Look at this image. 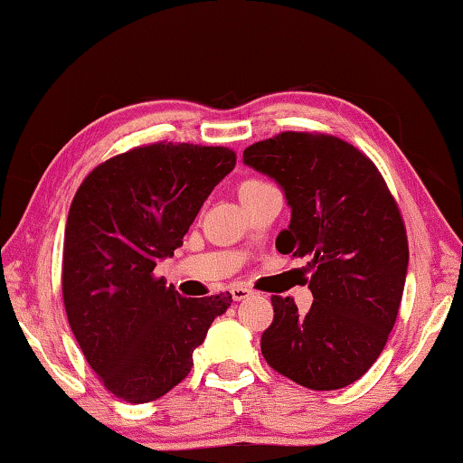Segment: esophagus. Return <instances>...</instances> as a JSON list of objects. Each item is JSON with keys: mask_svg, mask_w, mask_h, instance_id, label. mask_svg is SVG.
Wrapping results in <instances>:
<instances>
[{"mask_svg": "<svg viewBox=\"0 0 463 463\" xmlns=\"http://www.w3.org/2000/svg\"><path fill=\"white\" fill-rule=\"evenodd\" d=\"M231 292H232V298H234V300H237V302L245 300V298H249L250 294H253V292H250V289L245 288V286H234V288L231 289Z\"/></svg>", "mask_w": 463, "mask_h": 463, "instance_id": "34e87169", "label": "esophagus"}]
</instances>
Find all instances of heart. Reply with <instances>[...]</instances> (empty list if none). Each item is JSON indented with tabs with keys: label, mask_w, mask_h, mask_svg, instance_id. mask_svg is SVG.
<instances>
[{
	"label": "heart",
	"mask_w": 463,
	"mask_h": 463,
	"mask_svg": "<svg viewBox=\"0 0 463 463\" xmlns=\"http://www.w3.org/2000/svg\"><path fill=\"white\" fill-rule=\"evenodd\" d=\"M263 185H268V182H263V179H260V177H249L239 185V194H245V192H250V190H260V187H263Z\"/></svg>",
	"instance_id": "obj_1"
}]
</instances>
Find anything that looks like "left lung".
Returning <instances> with one entry per match:
<instances>
[{
  "instance_id": "left-lung-1",
  "label": "left lung",
  "mask_w": 463,
  "mask_h": 463,
  "mask_svg": "<svg viewBox=\"0 0 463 463\" xmlns=\"http://www.w3.org/2000/svg\"><path fill=\"white\" fill-rule=\"evenodd\" d=\"M242 161L284 187L292 221L276 249L310 257V310L271 296L261 354L278 373L310 390H339L370 370L401 308L409 239L401 208L359 148L323 132H279Z\"/></svg>"
}]
</instances>
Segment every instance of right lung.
<instances>
[{"instance_id": "add662e5", "label": "right lung", "mask_w": 463, "mask_h": 463, "mask_svg": "<svg viewBox=\"0 0 463 463\" xmlns=\"http://www.w3.org/2000/svg\"><path fill=\"white\" fill-rule=\"evenodd\" d=\"M237 165L229 146L151 143L83 179L62 247V302L98 380L130 404L153 402L194 365V349L232 296L184 298L155 265L184 245L203 200Z\"/></svg>"}]
</instances>
